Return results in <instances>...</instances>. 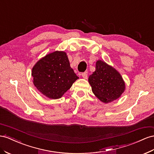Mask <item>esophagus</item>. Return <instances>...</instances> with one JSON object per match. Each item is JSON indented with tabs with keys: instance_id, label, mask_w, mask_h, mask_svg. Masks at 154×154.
Instances as JSON below:
<instances>
[{
	"instance_id": "esophagus-1",
	"label": "esophagus",
	"mask_w": 154,
	"mask_h": 154,
	"mask_svg": "<svg viewBox=\"0 0 154 154\" xmlns=\"http://www.w3.org/2000/svg\"><path fill=\"white\" fill-rule=\"evenodd\" d=\"M82 77L84 78V79H87V72H83V73L82 74Z\"/></svg>"
}]
</instances>
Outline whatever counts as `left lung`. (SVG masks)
<instances>
[{"mask_svg":"<svg viewBox=\"0 0 154 154\" xmlns=\"http://www.w3.org/2000/svg\"><path fill=\"white\" fill-rule=\"evenodd\" d=\"M95 69L88 79L95 96L106 103L119 98L125 90V83L120 73L101 60L97 61Z\"/></svg>","mask_w":154,"mask_h":154,"instance_id":"left-lung-1","label":"left lung"}]
</instances>
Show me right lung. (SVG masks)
Wrapping results in <instances>:
<instances>
[{
    "mask_svg": "<svg viewBox=\"0 0 154 154\" xmlns=\"http://www.w3.org/2000/svg\"><path fill=\"white\" fill-rule=\"evenodd\" d=\"M32 76L36 88L51 99L60 98L79 78L63 51H55L41 58L33 67Z\"/></svg>",
    "mask_w": 154,
    "mask_h": 154,
    "instance_id": "add662e5",
    "label": "right lung"
}]
</instances>
